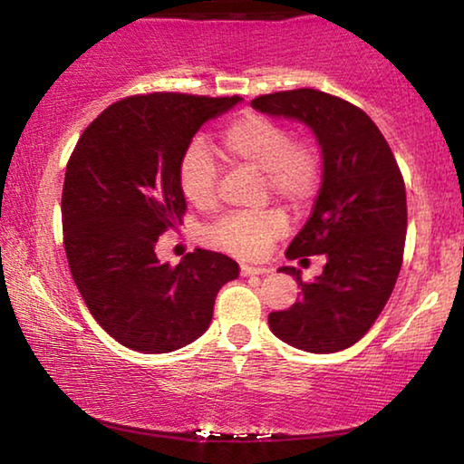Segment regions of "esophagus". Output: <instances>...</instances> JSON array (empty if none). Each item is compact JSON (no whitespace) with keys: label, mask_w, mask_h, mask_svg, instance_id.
<instances>
[{"label":"esophagus","mask_w":464,"mask_h":464,"mask_svg":"<svg viewBox=\"0 0 464 464\" xmlns=\"http://www.w3.org/2000/svg\"><path fill=\"white\" fill-rule=\"evenodd\" d=\"M268 268H264V266H246L243 264L240 266V275L243 276H262V275H268Z\"/></svg>","instance_id":"1"}]
</instances>
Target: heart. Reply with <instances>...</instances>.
<instances>
[{
	"mask_svg": "<svg viewBox=\"0 0 464 464\" xmlns=\"http://www.w3.org/2000/svg\"><path fill=\"white\" fill-rule=\"evenodd\" d=\"M221 148L232 167L262 175L270 192L291 207L308 202L319 186L316 151L308 143L294 141L287 126L268 116L246 113L234 120L221 137ZM179 188L194 207H213L218 167L202 141L189 145L181 158ZM285 226V215L276 208L232 213L211 227L208 238L218 249L232 256L257 257L278 234H283Z\"/></svg>",
	"mask_w": 464,
	"mask_h": 464,
	"instance_id": "heart-1",
	"label": "heart"
}]
</instances>
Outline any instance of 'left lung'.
I'll use <instances>...</instances> for the list:
<instances>
[{
    "instance_id": "1",
    "label": "left lung",
    "mask_w": 464,
    "mask_h": 464,
    "mask_svg": "<svg viewBox=\"0 0 464 464\" xmlns=\"http://www.w3.org/2000/svg\"><path fill=\"white\" fill-rule=\"evenodd\" d=\"M251 107L306 124L323 156L319 196L287 257L323 256L325 268L313 283H304L294 266L278 268L295 278L302 295L291 308L270 313V332L306 353L344 351L382 313L401 270L408 230L403 177L378 126L348 101L300 88L264 94Z\"/></svg>"
}]
</instances>
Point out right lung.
<instances>
[{
    "mask_svg": "<svg viewBox=\"0 0 464 464\" xmlns=\"http://www.w3.org/2000/svg\"><path fill=\"white\" fill-rule=\"evenodd\" d=\"M240 101L122 99L82 132L69 158L61 205L69 268L94 321L130 351L192 344L211 325L218 291L238 278L224 253L196 249L170 268L156 243L186 213L179 164L192 137Z\"/></svg>",
    "mask_w": 464,
    "mask_h": 464,
    "instance_id": "add662e5",
    "label": "right lung"
}]
</instances>
